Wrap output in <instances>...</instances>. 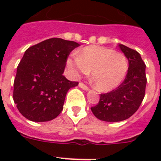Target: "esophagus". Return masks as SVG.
<instances>
[{
    "label": "esophagus",
    "mask_w": 161,
    "mask_h": 161,
    "mask_svg": "<svg viewBox=\"0 0 161 161\" xmlns=\"http://www.w3.org/2000/svg\"><path fill=\"white\" fill-rule=\"evenodd\" d=\"M78 86H79L81 88H83V90H85V91H88V89H89V88H88V87H87V86H86L85 84H83V83H79Z\"/></svg>",
    "instance_id": "obj_1"
}]
</instances>
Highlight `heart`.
<instances>
[{
    "label": "heart",
    "mask_w": 161,
    "mask_h": 161,
    "mask_svg": "<svg viewBox=\"0 0 161 161\" xmlns=\"http://www.w3.org/2000/svg\"><path fill=\"white\" fill-rule=\"evenodd\" d=\"M67 64L76 76L88 75L97 90L109 92L122 83L127 73L129 63L124 54L99 46H88L78 56L69 58Z\"/></svg>",
    "instance_id": "obj_1"
}]
</instances>
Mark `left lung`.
Instances as JSON below:
<instances>
[{
  "label": "left lung",
  "mask_w": 161,
  "mask_h": 161,
  "mask_svg": "<svg viewBox=\"0 0 161 161\" xmlns=\"http://www.w3.org/2000/svg\"><path fill=\"white\" fill-rule=\"evenodd\" d=\"M129 62L125 81L116 89L102 93L99 102L91 108L98 119L106 122H119L129 119L138 110L145 93V66L140 54L135 50L119 44Z\"/></svg>",
  "instance_id": "obj_1"
}]
</instances>
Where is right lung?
<instances>
[{
    "label": "right lung",
    "mask_w": 161,
    "mask_h": 161,
    "mask_svg": "<svg viewBox=\"0 0 161 161\" xmlns=\"http://www.w3.org/2000/svg\"><path fill=\"white\" fill-rule=\"evenodd\" d=\"M78 42L50 38L26 49L16 70L13 100L19 112L33 122H47L63 109L66 94L78 82L63 75L67 58Z\"/></svg>",
    "instance_id": "obj_1"
}]
</instances>
